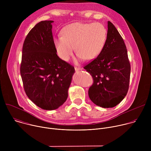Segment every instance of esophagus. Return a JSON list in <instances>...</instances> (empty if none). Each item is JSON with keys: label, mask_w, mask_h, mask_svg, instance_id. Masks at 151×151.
I'll list each match as a JSON object with an SVG mask.
<instances>
[{"label": "esophagus", "mask_w": 151, "mask_h": 151, "mask_svg": "<svg viewBox=\"0 0 151 151\" xmlns=\"http://www.w3.org/2000/svg\"><path fill=\"white\" fill-rule=\"evenodd\" d=\"M82 69L81 68H79V67H75V70H76V71H78V70H82Z\"/></svg>", "instance_id": "1"}]
</instances>
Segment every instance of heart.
Instances as JSON below:
<instances>
[{"label":"heart","mask_w":151,"mask_h":151,"mask_svg":"<svg viewBox=\"0 0 151 151\" xmlns=\"http://www.w3.org/2000/svg\"><path fill=\"white\" fill-rule=\"evenodd\" d=\"M107 35L105 26L100 23L76 22L63 29V36L55 37L54 45L58 56L64 61L72 55L74 47L79 60H91L101 52Z\"/></svg>","instance_id":"1"}]
</instances>
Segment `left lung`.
<instances>
[{"label":"left lung","instance_id":"obj_1","mask_svg":"<svg viewBox=\"0 0 151 151\" xmlns=\"http://www.w3.org/2000/svg\"><path fill=\"white\" fill-rule=\"evenodd\" d=\"M101 52L83 67L93 77L88 90L91 100L104 108L113 107L125 97L129 88L131 67L124 41L111 22Z\"/></svg>","mask_w":151,"mask_h":151}]
</instances>
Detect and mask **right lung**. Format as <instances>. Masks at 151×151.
I'll return each instance as SVG.
<instances>
[{
	"mask_svg": "<svg viewBox=\"0 0 151 151\" xmlns=\"http://www.w3.org/2000/svg\"><path fill=\"white\" fill-rule=\"evenodd\" d=\"M53 21H42L27 35L20 73L26 95L44 110H54L68 99L75 68L60 58L52 33Z\"/></svg>",
	"mask_w": 151,
	"mask_h": 151,
	"instance_id": "right-lung-1",
	"label": "right lung"
}]
</instances>
